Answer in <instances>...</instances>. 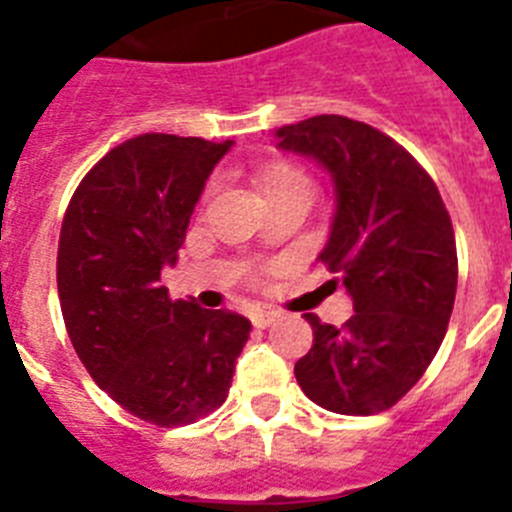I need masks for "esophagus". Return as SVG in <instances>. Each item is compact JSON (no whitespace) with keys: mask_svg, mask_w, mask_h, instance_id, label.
<instances>
[{"mask_svg":"<svg viewBox=\"0 0 512 512\" xmlns=\"http://www.w3.org/2000/svg\"><path fill=\"white\" fill-rule=\"evenodd\" d=\"M277 318H279L277 310H259V312H253V325H256V328H266V325H271Z\"/></svg>","mask_w":512,"mask_h":512,"instance_id":"1","label":"esophagus"}]
</instances>
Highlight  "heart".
Masks as SVG:
<instances>
[{
	"label": "heart",
	"instance_id": "heart-1",
	"mask_svg": "<svg viewBox=\"0 0 512 512\" xmlns=\"http://www.w3.org/2000/svg\"><path fill=\"white\" fill-rule=\"evenodd\" d=\"M256 182H259L261 192L264 194L284 192V189H310L312 192L310 176H307L300 166H292V164L266 166V169L259 171Z\"/></svg>",
	"mask_w": 512,
	"mask_h": 512
}]
</instances>
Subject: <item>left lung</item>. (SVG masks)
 I'll list each match as a JSON object with an SVG mask.
<instances>
[{"label": "left lung", "instance_id": "left-lung-1", "mask_svg": "<svg viewBox=\"0 0 512 512\" xmlns=\"http://www.w3.org/2000/svg\"><path fill=\"white\" fill-rule=\"evenodd\" d=\"M277 138L336 182L320 261L354 300L341 328L307 312L312 348L295 364L297 384L330 413H384L418 384L449 328L459 279L449 210L431 174L366 122L318 115Z\"/></svg>", "mask_w": 512, "mask_h": 512}]
</instances>
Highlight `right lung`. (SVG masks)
Here are the masks:
<instances>
[{"mask_svg":"<svg viewBox=\"0 0 512 512\" xmlns=\"http://www.w3.org/2000/svg\"><path fill=\"white\" fill-rule=\"evenodd\" d=\"M230 143L125 140L89 169L63 215L56 279L74 351L122 410L161 428L223 405L251 330L238 312L171 300L161 284Z\"/></svg>","mask_w":512,"mask_h":512,"instance_id":"1","label":"right lung"}]
</instances>
